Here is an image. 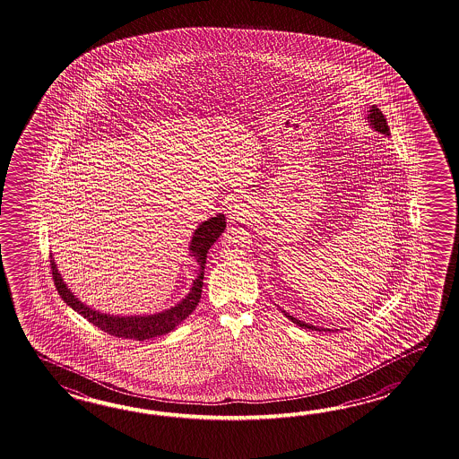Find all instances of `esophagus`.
Instances as JSON below:
<instances>
[{
  "label": "esophagus",
  "mask_w": 459,
  "mask_h": 459,
  "mask_svg": "<svg viewBox=\"0 0 459 459\" xmlns=\"http://www.w3.org/2000/svg\"><path fill=\"white\" fill-rule=\"evenodd\" d=\"M228 213H230V220L233 223H244V220H247L249 210H247V205L243 204V202H236V204L230 206Z\"/></svg>",
  "instance_id": "esophagus-1"
}]
</instances>
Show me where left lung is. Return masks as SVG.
I'll use <instances>...</instances> for the list:
<instances>
[{"label":"left lung","mask_w":459,"mask_h":459,"mask_svg":"<svg viewBox=\"0 0 459 459\" xmlns=\"http://www.w3.org/2000/svg\"><path fill=\"white\" fill-rule=\"evenodd\" d=\"M368 123H369V126H371L374 131H377V133H381V134H385V136H390V129L389 126H387V121H385V117L382 115L381 109L376 107V105H372L371 109L368 111ZM282 313L290 322L299 325L300 328H308V330H315V332H332L330 328H318V326H315V325L300 322V320H297L295 316H292L290 313L285 312V310H282Z\"/></svg>","instance_id":"left-lung-1"}]
</instances>
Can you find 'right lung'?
Wrapping results in <instances>:
<instances>
[{
    "label": "right lung",
    "instance_id": "1",
    "mask_svg": "<svg viewBox=\"0 0 459 459\" xmlns=\"http://www.w3.org/2000/svg\"><path fill=\"white\" fill-rule=\"evenodd\" d=\"M226 218L223 213L208 218L204 223L196 226L195 231L192 234L188 251L190 255L198 264V273L195 281L190 287V292L186 293V299L167 308L164 312L152 313V315H109V313L100 312L87 303L82 302L77 295L70 290L69 285L64 282L60 275L57 264L54 263V257L50 255V269H52V279L56 283V289L59 292L62 300L72 307L78 315L87 318L88 322L93 323L101 332L108 333L117 338H127V340H137L144 342L151 338H157L160 334L170 333L176 326L186 320L190 313L194 312L196 305L202 297L204 289V273H205L206 254L208 249L215 244L216 239L225 231Z\"/></svg>",
    "mask_w": 459,
    "mask_h": 459
}]
</instances>
